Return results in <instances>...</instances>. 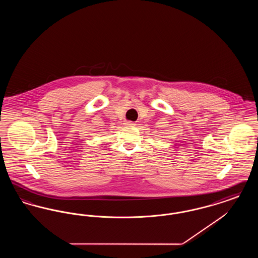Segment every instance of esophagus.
Here are the masks:
<instances>
[{
    "mask_svg": "<svg viewBox=\"0 0 258 258\" xmlns=\"http://www.w3.org/2000/svg\"><path fill=\"white\" fill-rule=\"evenodd\" d=\"M125 124H126V125H135V123H134V122H131V121H127V122L125 123Z\"/></svg>",
    "mask_w": 258,
    "mask_h": 258,
    "instance_id": "esophagus-1",
    "label": "esophagus"
}]
</instances>
